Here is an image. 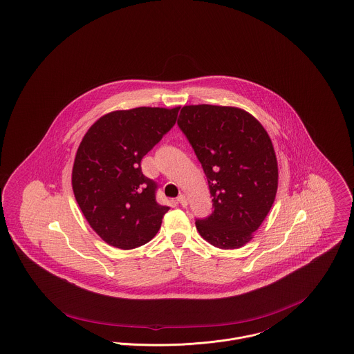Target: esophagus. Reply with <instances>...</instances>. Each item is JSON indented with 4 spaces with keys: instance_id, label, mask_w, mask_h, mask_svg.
<instances>
[{
    "instance_id": "34e87169",
    "label": "esophagus",
    "mask_w": 354,
    "mask_h": 354,
    "mask_svg": "<svg viewBox=\"0 0 354 354\" xmlns=\"http://www.w3.org/2000/svg\"><path fill=\"white\" fill-rule=\"evenodd\" d=\"M176 201H178L180 205H183V207H186V205H187V198H186V196H185V194H179V196H178V198H176Z\"/></svg>"
}]
</instances>
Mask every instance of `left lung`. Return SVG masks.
<instances>
[{"label":"left lung","mask_w":354,"mask_h":354,"mask_svg":"<svg viewBox=\"0 0 354 354\" xmlns=\"http://www.w3.org/2000/svg\"><path fill=\"white\" fill-rule=\"evenodd\" d=\"M178 125L208 180L214 211L196 222L200 236L222 250L241 248L268 216L279 187L272 139L248 111L233 106H183Z\"/></svg>","instance_id":"obj_1"}]
</instances>
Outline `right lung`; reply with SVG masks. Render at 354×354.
<instances>
[{
    "mask_svg": "<svg viewBox=\"0 0 354 354\" xmlns=\"http://www.w3.org/2000/svg\"><path fill=\"white\" fill-rule=\"evenodd\" d=\"M179 109L110 111L84 135L71 186L86 222L109 245L132 250L160 230L169 208L156 201V183L142 174L140 161L175 125Z\"/></svg>",
    "mask_w": 354,
    "mask_h": 354,
    "instance_id": "obj_1",
    "label": "right lung"
}]
</instances>
